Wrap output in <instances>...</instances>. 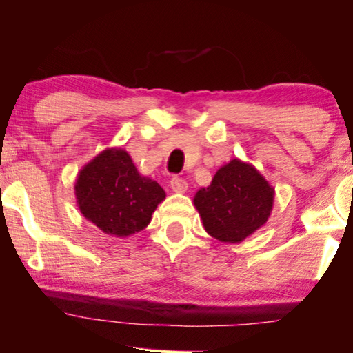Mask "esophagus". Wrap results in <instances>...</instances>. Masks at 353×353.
Returning a JSON list of instances; mask_svg holds the SVG:
<instances>
[{"instance_id": "esophagus-1", "label": "esophagus", "mask_w": 353, "mask_h": 353, "mask_svg": "<svg viewBox=\"0 0 353 353\" xmlns=\"http://www.w3.org/2000/svg\"><path fill=\"white\" fill-rule=\"evenodd\" d=\"M170 188H172L173 192L183 194V192H186V190H188V181L181 176H173L170 180Z\"/></svg>"}]
</instances>
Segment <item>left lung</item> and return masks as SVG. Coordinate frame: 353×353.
<instances>
[{
    "mask_svg": "<svg viewBox=\"0 0 353 353\" xmlns=\"http://www.w3.org/2000/svg\"><path fill=\"white\" fill-rule=\"evenodd\" d=\"M274 194L255 167L233 159L216 172L210 186L195 194L194 205L208 234L236 244L268 222Z\"/></svg>",
    "mask_w": 353,
    "mask_h": 353,
    "instance_id": "8db88e82",
    "label": "left lung"
}]
</instances>
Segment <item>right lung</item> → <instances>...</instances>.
<instances>
[{"mask_svg": "<svg viewBox=\"0 0 353 353\" xmlns=\"http://www.w3.org/2000/svg\"><path fill=\"white\" fill-rule=\"evenodd\" d=\"M79 211L108 234L126 238L147 227L164 189L142 176L122 148L101 152L78 173L74 183Z\"/></svg>", "mask_w": 353, "mask_h": 353, "instance_id": "add662e5", "label": "right lung"}]
</instances>
